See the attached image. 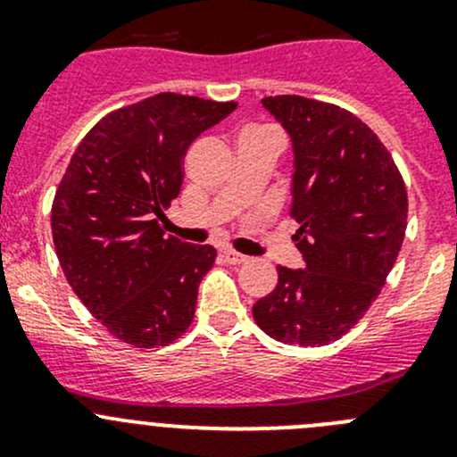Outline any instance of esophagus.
I'll return each mask as SVG.
<instances>
[{"mask_svg": "<svg viewBox=\"0 0 457 457\" xmlns=\"http://www.w3.org/2000/svg\"><path fill=\"white\" fill-rule=\"evenodd\" d=\"M223 258L229 262V265H243V262L250 261V256L241 254V252H234V250H225Z\"/></svg>", "mask_w": 457, "mask_h": 457, "instance_id": "1", "label": "esophagus"}]
</instances>
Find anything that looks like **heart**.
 <instances>
[{"mask_svg":"<svg viewBox=\"0 0 457 457\" xmlns=\"http://www.w3.org/2000/svg\"><path fill=\"white\" fill-rule=\"evenodd\" d=\"M258 130H267V128H258V126H250V128H245V130H243V132H258Z\"/></svg>","mask_w":457,"mask_h":457,"instance_id":"heart-1","label":"heart"}]
</instances>
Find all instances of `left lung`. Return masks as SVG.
I'll list each match as a JSON object with an SVG mask.
<instances>
[{
  "label": "left lung",
  "mask_w": 457,
  "mask_h": 457,
  "mask_svg": "<svg viewBox=\"0 0 457 457\" xmlns=\"http://www.w3.org/2000/svg\"><path fill=\"white\" fill-rule=\"evenodd\" d=\"M262 105L294 141V241L305 270L278 267L252 314L278 343L320 347L347 334L386 283L407 229V187L385 143L349 110L298 95Z\"/></svg>",
  "instance_id": "left-lung-1"
}]
</instances>
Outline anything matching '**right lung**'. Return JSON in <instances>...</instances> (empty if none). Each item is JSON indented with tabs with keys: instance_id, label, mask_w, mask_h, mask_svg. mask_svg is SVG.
I'll return each mask as SVG.
<instances>
[{
	"instance_id": "obj_1",
	"label": "right lung",
	"mask_w": 457,
	"mask_h": 457,
	"mask_svg": "<svg viewBox=\"0 0 457 457\" xmlns=\"http://www.w3.org/2000/svg\"><path fill=\"white\" fill-rule=\"evenodd\" d=\"M234 108L159 92L112 110L77 145L54 192L50 223L66 280L132 347H165L195 320L216 250L165 237L156 216L181 192L190 143Z\"/></svg>"
}]
</instances>
